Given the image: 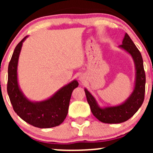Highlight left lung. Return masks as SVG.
Wrapping results in <instances>:
<instances>
[{
    "instance_id": "8db88e82",
    "label": "left lung",
    "mask_w": 153,
    "mask_h": 153,
    "mask_svg": "<svg viewBox=\"0 0 153 153\" xmlns=\"http://www.w3.org/2000/svg\"><path fill=\"white\" fill-rule=\"evenodd\" d=\"M119 47L131 54L136 66L135 87L129 99L119 106L101 108L98 106L94 96L85 89L87 101L93 114L101 122L107 124H118L127 121L137 111L145 99L146 78L141 53L127 33L123 39L122 45Z\"/></svg>"
}]
</instances>
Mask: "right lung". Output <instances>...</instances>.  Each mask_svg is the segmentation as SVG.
Segmentation results:
<instances>
[{
  "mask_svg": "<svg viewBox=\"0 0 153 153\" xmlns=\"http://www.w3.org/2000/svg\"><path fill=\"white\" fill-rule=\"evenodd\" d=\"M26 37L16 45L8 65L7 92L13 110L23 120L38 128L56 127L66 118L72 93L78 86V82L73 80L42 102H31L26 99L17 81V65L23 42Z\"/></svg>",
  "mask_w": 153,
  "mask_h": 153,
  "instance_id": "add662e5",
  "label": "right lung"
}]
</instances>
